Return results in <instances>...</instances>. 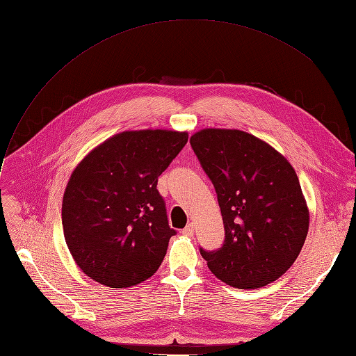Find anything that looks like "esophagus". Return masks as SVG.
I'll list each match as a JSON object with an SVG mask.
<instances>
[{"mask_svg":"<svg viewBox=\"0 0 356 356\" xmlns=\"http://www.w3.org/2000/svg\"><path fill=\"white\" fill-rule=\"evenodd\" d=\"M182 234L184 236H187V237H191L193 234H194V225L190 222V224H187V227L182 229Z\"/></svg>","mask_w":356,"mask_h":356,"instance_id":"34e87169","label":"esophagus"}]
</instances>
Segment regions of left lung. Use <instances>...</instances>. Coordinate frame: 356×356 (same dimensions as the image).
<instances>
[{
	"label": "left lung",
	"instance_id": "left-lung-1",
	"mask_svg": "<svg viewBox=\"0 0 356 356\" xmlns=\"http://www.w3.org/2000/svg\"><path fill=\"white\" fill-rule=\"evenodd\" d=\"M190 144L213 184L225 228L222 248L200 249L207 266L237 289L273 283L296 261L309 228L295 169L268 143L238 129H202Z\"/></svg>",
	"mask_w": 356,
	"mask_h": 356
}]
</instances>
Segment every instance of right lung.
<instances>
[{
  "instance_id": "add662e5",
  "label": "right lung",
  "mask_w": 356,
  "mask_h": 356,
  "mask_svg": "<svg viewBox=\"0 0 356 356\" xmlns=\"http://www.w3.org/2000/svg\"><path fill=\"white\" fill-rule=\"evenodd\" d=\"M188 134L125 131L85 156L66 186L61 222L67 248L83 274L124 289L161 266L169 238L157 178L187 144Z\"/></svg>"
}]
</instances>
